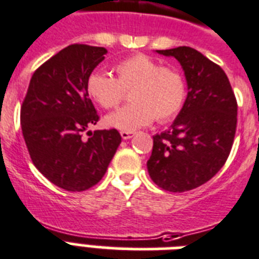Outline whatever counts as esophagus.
Returning a JSON list of instances; mask_svg holds the SVG:
<instances>
[{"mask_svg":"<svg viewBox=\"0 0 259 259\" xmlns=\"http://www.w3.org/2000/svg\"><path fill=\"white\" fill-rule=\"evenodd\" d=\"M120 135H121V138H123L124 140H127V139H131L132 136H134V132L123 131V132H120Z\"/></svg>","mask_w":259,"mask_h":259,"instance_id":"34e87169","label":"esophagus"}]
</instances>
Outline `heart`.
I'll return each instance as SVG.
<instances>
[{
    "label": "heart",
    "instance_id": "1",
    "mask_svg": "<svg viewBox=\"0 0 259 259\" xmlns=\"http://www.w3.org/2000/svg\"><path fill=\"white\" fill-rule=\"evenodd\" d=\"M116 78L104 73L90 74L86 92L100 107L112 109L131 90L132 104L105 117L108 127L132 132L158 121L173 119L181 111L186 96L185 79L174 67L161 66L154 58L135 54L115 66Z\"/></svg>",
    "mask_w": 259,
    "mask_h": 259
}]
</instances>
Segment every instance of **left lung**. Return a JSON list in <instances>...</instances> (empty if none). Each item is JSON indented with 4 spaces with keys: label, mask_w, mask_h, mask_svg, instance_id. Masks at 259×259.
I'll return each mask as SVG.
<instances>
[{
    "label": "left lung",
    "mask_w": 259,
    "mask_h": 259,
    "mask_svg": "<svg viewBox=\"0 0 259 259\" xmlns=\"http://www.w3.org/2000/svg\"><path fill=\"white\" fill-rule=\"evenodd\" d=\"M157 53L180 62L188 96L169 130L152 136L147 170L159 188L181 193L223 167L234 143L238 105L223 69L197 50L184 46Z\"/></svg>",
    "instance_id": "obj_1"
}]
</instances>
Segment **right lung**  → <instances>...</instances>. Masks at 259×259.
I'll use <instances>...</instances> for the list:
<instances>
[{
  "label": "right lung",
  "mask_w": 259,
  "mask_h": 259,
  "mask_svg": "<svg viewBox=\"0 0 259 259\" xmlns=\"http://www.w3.org/2000/svg\"><path fill=\"white\" fill-rule=\"evenodd\" d=\"M104 47L71 44L36 70L21 107V130L36 169L54 185L82 192L100 182L121 143L116 130L82 132L98 121L86 81Z\"/></svg>",
  "instance_id": "add662e5"
}]
</instances>
